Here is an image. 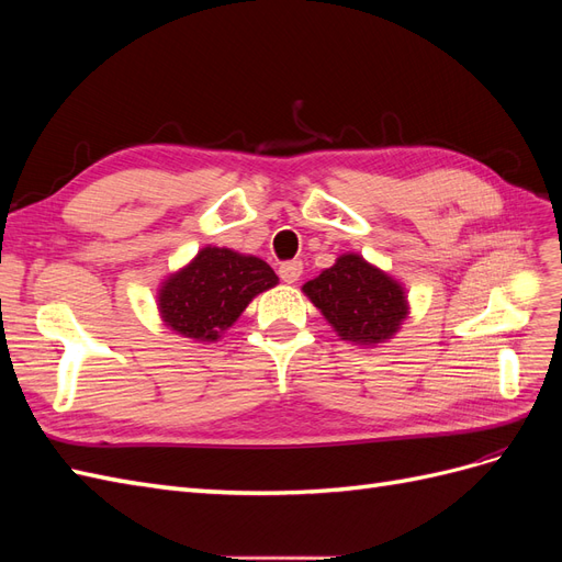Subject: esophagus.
Wrapping results in <instances>:
<instances>
[{
	"instance_id": "1",
	"label": "esophagus",
	"mask_w": 562,
	"mask_h": 562,
	"mask_svg": "<svg viewBox=\"0 0 562 562\" xmlns=\"http://www.w3.org/2000/svg\"><path fill=\"white\" fill-rule=\"evenodd\" d=\"M279 277L285 283H295L302 277V262L300 260H288L279 265Z\"/></svg>"
}]
</instances>
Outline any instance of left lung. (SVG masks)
<instances>
[{"label":"left lung","mask_w":562,"mask_h":562,"mask_svg":"<svg viewBox=\"0 0 562 562\" xmlns=\"http://www.w3.org/2000/svg\"><path fill=\"white\" fill-rule=\"evenodd\" d=\"M302 291L337 335L356 345H378L394 335L407 314L403 288L361 255L347 252Z\"/></svg>","instance_id":"left-lung-1"}]
</instances>
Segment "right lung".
Masks as SVG:
<instances>
[{
    "label": "right lung",
    "mask_w": 562,
    "mask_h": 562,
    "mask_svg": "<svg viewBox=\"0 0 562 562\" xmlns=\"http://www.w3.org/2000/svg\"><path fill=\"white\" fill-rule=\"evenodd\" d=\"M277 283L274 269L260 258L209 246L161 285L159 312L176 333L215 342L255 295Z\"/></svg>",
    "instance_id": "obj_1"
}]
</instances>
